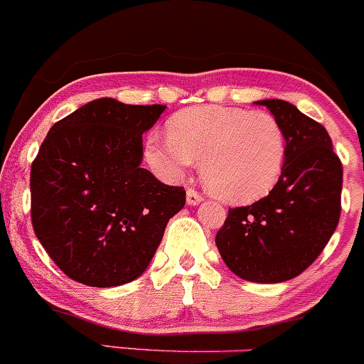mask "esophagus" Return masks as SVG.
Here are the masks:
<instances>
[{"label": "esophagus", "mask_w": 364, "mask_h": 364, "mask_svg": "<svg viewBox=\"0 0 364 364\" xmlns=\"http://www.w3.org/2000/svg\"><path fill=\"white\" fill-rule=\"evenodd\" d=\"M200 200H203V196H200L196 188L186 190V203H188L190 206H196V204H199Z\"/></svg>", "instance_id": "obj_1"}]
</instances>
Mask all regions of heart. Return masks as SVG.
<instances>
[{"mask_svg": "<svg viewBox=\"0 0 364 364\" xmlns=\"http://www.w3.org/2000/svg\"><path fill=\"white\" fill-rule=\"evenodd\" d=\"M287 132L270 112L193 107L167 121V140L149 136L146 160L165 181H178L200 161L204 185L225 203L249 204L267 196L283 174Z\"/></svg>", "mask_w": 364, "mask_h": 364, "instance_id": "obj_1", "label": "heart"}]
</instances>
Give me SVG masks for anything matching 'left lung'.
<instances>
[{"mask_svg":"<svg viewBox=\"0 0 364 364\" xmlns=\"http://www.w3.org/2000/svg\"><path fill=\"white\" fill-rule=\"evenodd\" d=\"M259 105L287 132L283 174L267 197L229 208L215 243L236 276L252 283H283L306 270L326 249L341 213L343 167L327 129L288 101Z\"/></svg>","mask_w":364,"mask_h":364,"instance_id":"obj_1","label":"left lung"}]
</instances>
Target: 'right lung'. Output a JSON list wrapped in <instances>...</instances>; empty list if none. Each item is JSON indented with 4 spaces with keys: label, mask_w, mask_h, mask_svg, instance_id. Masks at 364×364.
Segmentation results:
<instances>
[{
    "label": "right lung",
    "mask_w": 364,
    "mask_h": 364,
    "mask_svg": "<svg viewBox=\"0 0 364 364\" xmlns=\"http://www.w3.org/2000/svg\"><path fill=\"white\" fill-rule=\"evenodd\" d=\"M165 105L103 97L49 129L31 164V224L56 267L87 287L136 279L153 259L183 186L158 181L142 161V133Z\"/></svg>",
    "instance_id": "1"
}]
</instances>
